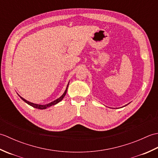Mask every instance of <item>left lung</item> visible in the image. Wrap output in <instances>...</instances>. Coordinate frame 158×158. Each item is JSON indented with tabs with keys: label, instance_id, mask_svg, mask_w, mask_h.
<instances>
[{
	"label": "left lung",
	"instance_id": "obj_1",
	"mask_svg": "<svg viewBox=\"0 0 158 158\" xmlns=\"http://www.w3.org/2000/svg\"><path fill=\"white\" fill-rule=\"evenodd\" d=\"M127 105H128V104H127ZM126 105H125V106H126Z\"/></svg>",
	"mask_w": 158,
	"mask_h": 158
}]
</instances>
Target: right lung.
<instances>
[{"mask_svg": "<svg viewBox=\"0 0 158 158\" xmlns=\"http://www.w3.org/2000/svg\"><path fill=\"white\" fill-rule=\"evenodd\" d=\"M69 84V83H68V85H67V87H66V89H65L64 92L63 94H62L61 96H60V98H58V99H56V100H53V101H52V102L48 103V104H46V105H38V104H35V103H33V102H31L28 101V100H26V99L22 98V97H21L19 95V96L20 97V98H21L22 100H23V101H24L26 103H27L28 105H31V106H32V107H34V108L39 109H47V108H48V107H50V106H53V105H56V104H58V102H60V101H61V100L64 98V97L65 95H66V92H67V89H68Z\"/></svg>", "mask_w": 158, "mask_h": 158, "instance_id": "right-lung-1", "label": "right lung"}]
</instances>
